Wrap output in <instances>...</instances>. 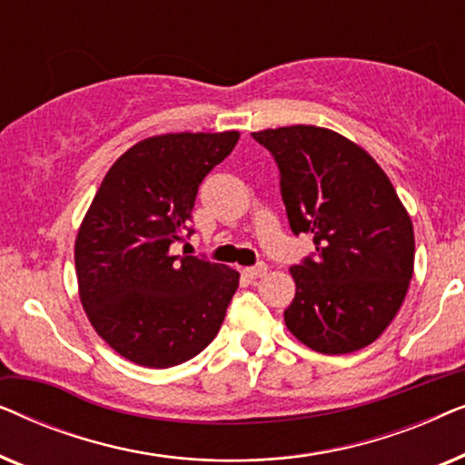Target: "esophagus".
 <instances>
[{
  "instance_id": "1",
  "label": "esophagus",
  "mask_w": 465,
  "mask_h": 465,
  "mask_svg": "<svg viewBox=\"0 0 465 465\" xmlns=\"http://www.w3.org/2000/svg\"><path fill=\"white\" fill-rule=\"evenodd\" d=\"M266 271H269V266L266 264H258V266H250V269H245L243 272L250 279H260V277H264L266 275Z\"/></svg>"
}]
</instances>
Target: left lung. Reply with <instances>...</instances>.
<instances>
[{
  "instance_id": "left-lung-1",
  "label": "left lung",
  "mask_w": 465,
  "mask_h": 465,
  "mask_svg": "<svg viewBox=\"0 0 465 465\" xmlns=\"http://www.w3.org/2000/svg\"><path fill=\"white\" fill-rule=\"evenodd\" d=\"M275 156L292 231L317 256L292 266L285 326L317 353L371 345L402 307L415 269L411 215L379 163L341 133L313 124L252 133Z\"/></svg>"
}]
</instances>
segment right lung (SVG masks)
<instances>
[{
  "instance_id": "obj_1",
  "label": "right lung",
  "mask_w": 465,
  "mask_h": 465,
  "mask_svg": "<svg viewBox=\"0 0 465 465\" xmlns=\"http://www.w3.org/2000/svg\"><path fill=\"white\" fill-rule=\"evenodd\" d=\"M239 131L164 133L131 145L107 171L78 228L80 302L114 351L169 368L215 339L239 272L173 256L201 182L231 154Z\"/></svg>"
}]
</instances>
